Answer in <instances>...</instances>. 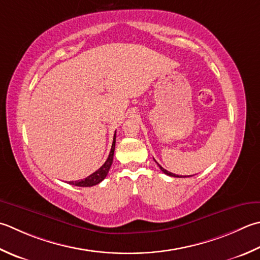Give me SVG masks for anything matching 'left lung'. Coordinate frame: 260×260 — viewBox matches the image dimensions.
<instances>
[{"mask_svg":"<svg viewBox=\"0 0 260 260\" xmlns=\"http://www.w3.org/2000/svg\"><path fill=\"white\" fill-rule=\"evenodd\" d=\"M157 166H159L160 167V169H161V171L162 172H164V174H166V175H168V176H170V177H176V178H182L181 176H179V175H175V174H172V172H169V171H168V170H166L165 169V168H162L159 164H157ZM186 177V176H185ZM187 177H189V176H187Z\"/></svg>","mask_w":260,"mask_h":260,"instance_id":"obj_1","label":"left lung"}]
</instances>
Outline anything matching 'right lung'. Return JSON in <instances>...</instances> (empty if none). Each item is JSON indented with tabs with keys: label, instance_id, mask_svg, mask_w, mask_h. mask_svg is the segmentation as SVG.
<instances>
[{
	"label": "right lung",
	"instance_id": "add662e5",
	"mask_svg": "<svg viewBox=\"0 0 260 260\" xmlns=\"http://www.w3.org/2000/svg\"><path fill=\"white\" fill-rule=\"evenodd\" d=\"M115 143H116V132L114 135V141H113V145H111V150L109 152L108 159L106 160L105 164L101 166L98 170L94 171L93 174H91L89 177L84 178L82 180H76V181H69L70 185H74V186H79V187H91V186H95L98 185L99 182L103 181L106 176L108 175L109 169L111 167V164H113L114 160V152H115Z\"/></svg>",
	"mask_w": 260,
	"mask_h": 260
}]
</instances>
